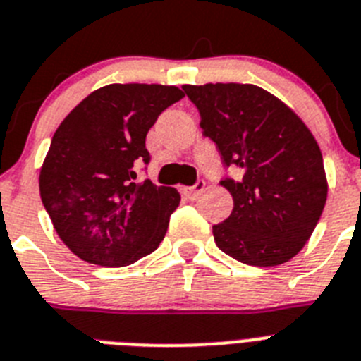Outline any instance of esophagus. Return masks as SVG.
Listing matches in <instances>:
<instances>
[{"instance_id":"esophagus-1","label":"esophagus","mask_w":361,"mask_h":361,"mask_svg":"<svg viewBox=\"0 0 361 361\" xmlns=\"http://www.w3.org/2000/svg\"><path fill=\"white\" fill-rule=\"evenodd\" d=\"M203 190H205V181H198V183L192 185V187H187V189H183V192L187 194L190 200H198L200 196H202Z\"/></svg>"}]
</instances>
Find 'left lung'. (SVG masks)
Segmentation results:
<instances>
[{
  "instance_id": "8db88e82",
  "label": "left lung",
  "mask_w": 361,
  "mask_h": 361,
  "mask_svg": "<svg viewBox=\"0 0 361 361\" xmlns=\"http://www.w3.org/2000/svg\"><path fill=\"white\" fill-rule=\"evenodd\" d=\"M200 127L238 178L221 185L234 209L212 227L216 245L247 265L274 267L303 249L327 202L322 150L281 99L249 83L185 85Z\"/></svg>"
}]
</instances>
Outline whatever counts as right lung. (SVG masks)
<instances>
[{
    "mask_svg": "<svg viewBox=\"0 0 361 361\" xmlns=\"http://www.w3.org/2000/svg\"><path fill=\"white\" fill-rule=\"evenodd\" d=\"M185 94L178 87L112 83L61 121L39 171V194L56 233L83 262L123 267L158 249L180 192L136 183L149 163V128Z\"/></svg>",
    "mask_w": 361,
    "mask_h": 361,
    "instance_id": "right-lung-1",
    "label": "right lung"
}]
</instances>
